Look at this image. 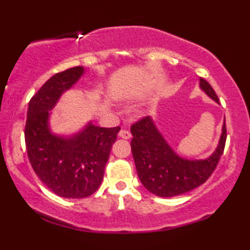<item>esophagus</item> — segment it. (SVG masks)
I'll return each instance as SVG.
<instances>
[{
  "label": "esophagus",
  "instance_id": "1",
  "mask_svg": "<svg viewBox=\"0 0 250 250\" xmlns=\"http://www.w3.org/2000/svg\"><path fill=\"white\" fill-rule=\"evenodd\" d=\"M119 136L122 137V139H130L131 137V133L129 130H127V129H121V130L119 131Z\"/></svg>",
  "mask_w": 250,
  "mask_h": 250
}]
</instances>
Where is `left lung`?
<instances>
[{
    "instance_id": "left-lung-1",
    "label": "left lung",
    "mask_w": 250,
    "mask_h": 250,
    "mask_svg": "<svg viewBox=\"0 0 250 250\" xmlns=\"http://www.w3.org/2000/svg\"><path fill=\"white\" fill-rule=\"evenodd\" d=\"M200 87L219 103V97L205 79H200ZM131 153L137 175L147 190L156 196L171 197L197 188L209 179L225 150L227 128L223 123L219 146L206 160H186L169 147L149 116L135 122Z\"/></svg>"
}]
</instances>
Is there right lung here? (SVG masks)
Listing matches in <instances>:
<instances>
[{
	"mask_svg": "<svg viewBox=\"0 0 250 250\" xmlns=\"http://www.w3.org/2000/svg\"><path fill=\"white\" fill-rule=\"evenodd\" d=\"M83 70L74 67L51 76L30 99L24 128L25 148L34 171L53 193L65 199H82L99 189L120 131V127L101 128L90 122L69 139L51 134L50 110Z\"/></svg>",
	"mask_w": 250,
	"mask_h": 250,
	"instance_id": "1",
	"label": "right lung"
}]
</instances>
